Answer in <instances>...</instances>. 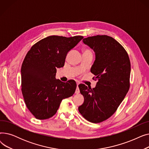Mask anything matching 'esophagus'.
<instances>
[{
  "mask_svg": "<svg viewBox=\"0 0 149 149\" xmlns=\"http://www.w3.org/2000/svg\"><path fill=\"white\" fill-rule=\"evenodd\" d=\"M79 83L77 82V88L75 90V93H79L80 92V89L79 88Z\"/></svg>",
  "mask_w": 149,
  "mask_h": 149,
  "instance_id": "obj_1",
  "label": "esophagus"
}]
</instances>
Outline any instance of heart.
Instances as JSON below:
<instances>
[{
    "label": "heart",
    "instance_id": "b5f03b06",
    "mask_svg": "<svg viewBox=\"0 0 149 149\" xmlns=\"http://www.w3.org/2000/svg\"><path fill=\"white\" fill-rule=\"evenodd\" d=\"M84 52H91V51H89L88 49H86V50Z\"/></svg>",
    "mask_w": 149,
    "mask_h": 149
}]
</instances>
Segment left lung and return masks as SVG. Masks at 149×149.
<instances>
[{
    "mask_svg": "<svg viewBox=\"0 0 149 149\" xmlns=\"http://www.w3.org/2000/svg\"><path fill=\"white\" fill-rule=\"evenodd\" d=\"M83 42L95 52L91 72L98 82L93 89L79 85L84 97L79 111L86 120L98 123L111 116L126 97L130 87V62L126 50L111 37H89Z\"/></svg>",
    "mask_w": 149,
    "mask_h": 149,
    "instance_id": "8db88e82",
    "label": "left lung"
}]
</instances>
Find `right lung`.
Returning a JSON list of instances; mask_svg holds the SVG:
<instances>
[{"instance_id": "1", "label": "right lung", "mask_w": 149, "mask_h": 149, "mask_svg": "<svg viewBox=\"0 0 149 149\" xmlns=\"http://www.w3.org/2000/svg\"><path fill=\"white\" fill-rule=\"evenodd\" d=\"M83 36L47 37L31 47L21 68L22 92L26 107L38 120L56 113L63 99L72 96L74 80L66 83L56 79L57 69L63 67L68 53Z\"/></svg>"}]
</instances>
